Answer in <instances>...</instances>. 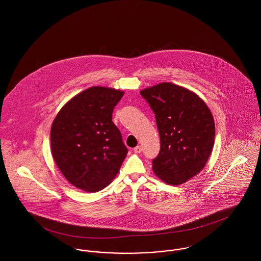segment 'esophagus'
<instances>
[{"label": "esophagus", "instance_id": "1", "mask_svg": "<svg viewBox=\"0 0 261 261\" xmlns=\"http://www.w3.org/2000/svg\"><path fill=\"white\" fill-rule=\"evenodd\" d=\"M141 151H142L141 146H136V147L134 148V152H135V153H141Z\"/></svg>", "mask_w": 261, "mask_h": 261}]
</instances>
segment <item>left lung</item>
<instances>
[{"label":"left lung","instance_id":"8db88e82","mask_svg":"<svg viewBox=\"0 0 261 261\" xmlns=\"http://www.w3.org/2000/svg\"><path fill=\"white\" fill-rule=\"evenodd\" d=\"M140 94L154 111L160 134L153 171L168 185L184 184L201 172L212 154L213 114L199 95L170 82L143 89Z\"/></svg>","mask_w":261,"mask_h":261}]
</instances>
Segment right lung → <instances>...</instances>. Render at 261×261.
I'll list each match as a JSON object with an SVG mask.
<instances>
[{"mask_svg": "<svg viewBox=\"0 0 261 261\" xmlns=\"http://www.w3.org/2000/svg\"><path fill=\"white\" fill-rule=\"evenodd\" d=\"M123 95L113 88H87L68 101L53 122L54 160L64 178L85 192L107 187L128 153L112 121L114 107Z\"/></svg>", "mask_w": 261, "mask_h": 261, "instance_id": "add662e5", "label": "right lung"}]
</instances>
